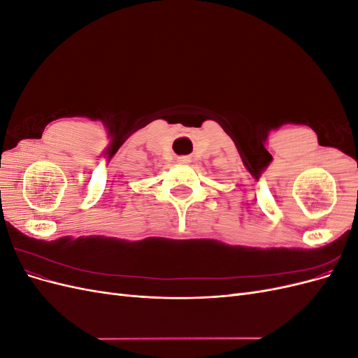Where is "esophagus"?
Returning <instances> with one entry per match:
<instances>
[{"instance_id":"1","label":"esophagus","mask_w":358,"mask_h":358,"mask_svg":"<svg viewBox=\"0 0 358 358\" xmlns=\"http://www.w3.org/2000/svg\"><path fill=\"white\" fill-rule=\"evenodd\" d=\"M178 162H179V164H188L189 158H188V157H179V158H178Z\"/></svg>"}]
</instances>
